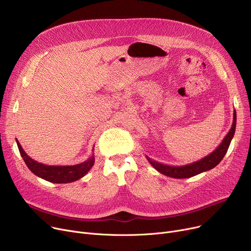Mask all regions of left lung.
<instances>
[{"label":"left lung","instance_id":"8db88e82","mask_svg":"<svg viewBox=\"0 0 251 251\" xmlns=\"http://www.w3.org/2000/svg\"><path fill=\"white\" fill-rule=\"evenodd\" d=\"M236 129V111L233 113V123L232 127L229 130L227 135L224 137L220 146L209 154L202 157L201 160L196 161L187 165L183 166H170L166 164H162L156 162L147 155V159L150 162V164L163 175H166L171 178H177V179H184V178H190L195 175H199L202 172H206V171L215 168L219 163L223 160V157L225 156L229 147L231 140L234 136Z\"/></svg>","mask_w":251,"mask_h":251}]
</instances>
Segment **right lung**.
I'll use <instances>...</instances> for the list:
<instances>
[{"instance_id":"right-lung-1","label":"right lung","mask_w":251,"mask_h":251,"mask_svg":"<svg viewBox=\"0 0 251 251\" xmlns=\"http://www.w3.org/2000/svg\"><path fill=\"white\" fill-rule=\"evenodd\" d=\"M16 142H17L21 156L23 157L26 166L28 167V169L31 171V172L37 177L51 183L65 184V183H71V182L77 181L80 178H82L83 176H85L88 173V171L95 164V155L92 153V155L89 157V159H87V161L77 165H73V166L45 165L31 159V157L24 151L21 144L17 139H16Z\"/></svg>"}]
</instances>
